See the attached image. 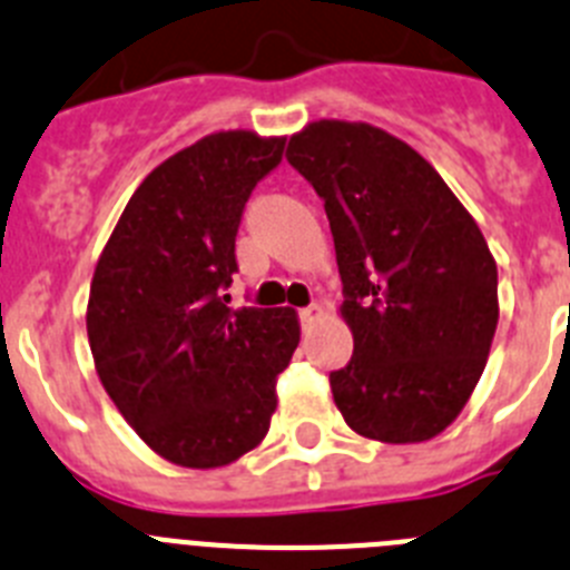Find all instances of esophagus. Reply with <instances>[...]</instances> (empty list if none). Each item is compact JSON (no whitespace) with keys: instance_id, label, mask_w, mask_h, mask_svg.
Returning a JSON list of instances; mask_svg holds the SVG:
<instances>
[{"instance_id":"esophagus-1","label":"esophagus","mask_w":570,"mask_h":570,"mask_svg":"<svg viewBox=\"0 0 570 570\" xmlns=\"http://www.w3.org/2000/svg\"><path fill=\"white\" fill-rule=\"evenodd\" d=\"M325 316V308L322 305H308V308L299 311V320H302V328H314L316 322Z\"/></svg>"}]
</instances>
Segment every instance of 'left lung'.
Returning a JSON list of instances; mask_svg holds the SVG:
<instances>
[{
  "label": "left lung",
  "instance_id": "1",
  "mask_svg": "<svg viewBox=\"0 0 570 570\" xmlns=\"http://www.w3.org/2000/svg\"><path fill=\"white\" fill-rule=\"evenodd\" d=\"M285 156L334 234L354 334V356L331 374L340 414L367 440H434L471 400L500 320L480 225L425 156L374 125L316 119Z\"/></svg>",
  "mask_w": 570,
  "mask_h": 570
}]
</instances>
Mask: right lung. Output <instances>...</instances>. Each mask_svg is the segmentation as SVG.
<instances>
[{
    "label": "right lung",
    "instance_id": "add662e5",
    "mask_svg": "<svg viewBox=\"0 0 570 570\" xmlns=\"http://www.w3.org/2000/svg\"><path fill=\"white\" fill-rule=\"evenodd\" d=\"M285 136L216 130L156 165L94 271L88 342L102 387L139 440L183 468L254 451L276 376L299 345L291 308H228L236 230Z\"/></svg>",
    "mask_w": 570,
    "mask_h": 570
}]
</instances>
